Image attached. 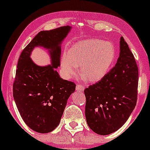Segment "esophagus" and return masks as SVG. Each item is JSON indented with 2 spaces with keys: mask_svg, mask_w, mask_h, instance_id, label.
Returning <instances> with one entry per match:
<instances>
[{
  "mask_svg": "<svg viewBox=\"0 0 150 150\" xmlns=\"http://www.w3.org/2000/svg\"><path fill=\"white\" fill-rule=\"evenodd\" d=\"M76 90L79 91H83L85 90V87H84V86L82 85H77L76 87Z\"/></svg>",
  "mask_w": 150,
  "mask_h": 150,
  "instance_id": "34e87169",
  "label": "esophagus"
}]
</instances>
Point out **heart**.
<instances>
[{
	"label": "heart",
	"mask_w": 150,
	"mask_h": 150,
	"mask_svg": "<svg viewBox=\"0 0 150 150\" xmlns=\"http://www.w3.org/2000/svg\"><path fill=\"white\" fill-rule=\"evenodd\" d=\"M115 58V48L111 42L98 39L80 41L70 50L63 52L60 61L62 76L65 79L76 77L80 70L83 79L91 83L102 80L109 71Z\"/></svg>",
	"instance_id": "1"
}]
</instances>
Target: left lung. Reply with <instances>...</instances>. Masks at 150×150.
<instances>
[{
  "label": "left lung",
  "mask_w": 150,
  "mask_h": 150,
  "mask_svg": "<svg viewBox=\"0 0 150 150\" xmlns=\"http://www.w3.org/2000/svg\"><path fill=\"white\" fill-rule=\"evenodd\" d=\"M120 44V56L115 67L102 80L84 91L87 124L100 135L119 130L137 104L138 67L123 37Z\"/></svg>",
  "instance_id": "1"
}]
</instances>
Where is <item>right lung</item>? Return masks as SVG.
I'll list each match as a JSON object with an SVG mask.
<instances>
[{"mask_svg":"<svg viewBox=\"0 0 150 150\" xmlns=\"http://www.w3.org/2000/svg\"><path fill=\"white\" fill-rule=\"evenodd\" d=\"M71 26L40 31L22 51L18 59L13 96L25 124L33 130L48 133L60 123L67 100L75 91L73 82L61 79L55 69L60 66L61 44ZM35 47L49 50L51 64H35L30 56Z\"/></svg>","mask_w":150,"mask_h":150,"instance_id":"obj_1","label":"right lung"}]
</instances>
